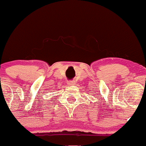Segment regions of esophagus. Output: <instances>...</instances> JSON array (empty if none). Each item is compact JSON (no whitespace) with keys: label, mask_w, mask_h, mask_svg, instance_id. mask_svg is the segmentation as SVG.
Returning a JSON list of instances; mask_svg holds the SVG:
<instances>
[{"label":"esophagus","mask_w":146,"mask_h":146,"mask_svg":"<svg viewBox=\"0 0 146 146\" xmlns=\"http://www.w3.org/2000/svg\"><path fill=\"white\" fill-rule=\"evenodd\" d=\"M75 83H76V82H75L74 80H70V81L68 82V84L69 85H75Z\"/></svg>","instance_id":"1"}]
</instances>
